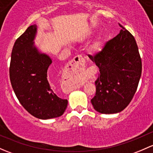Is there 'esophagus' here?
Listing matches in <instances>:
<instances>
[{"instance_id": "34e87169", "label": "esophagus", "mask_w": 153, "mask_h": 153, "mask_svg": "<svg viewBox=\"0 0 153 153\" xmlns=\"http://www.w3.org/2000/svg\"><path fill=\"white\" fill-rule=\"evenodd\" d=\"M85 59L82 57V56H80V55H78V56H75L74 59H73V60L71 62V68L70 69V70L71 71H78L79 70L80 68H82L83 66L85 65ZM76 88V86L74 85L73 87L71 88L70 89L72 90L73 88Z\"/></svg>"}]
</instances>
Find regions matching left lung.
<instances>
[{
  "instance_id": "8db88e82",
  "label": "left lung",
  "mask_w": 153,
  "mask_h": 153,
  "mask_svg": "<svg viewBox=\"0 0 153 153\" xmlns=\"http://www.w3.org/2000/svg\"><path fill=\"white\" fill-rule=\"evenodd\" d=\"M94 56L88 55L100 68L96 80L94 108L104 114L122 111L136 92L141 75V59L131 33L124 26Z\"/></svg>"
}]
</instances>
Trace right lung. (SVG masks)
<instances>
[{"label": "right lung", "instance_id": "1", "mask_svg": "<svg viewBox=\"0 0 153 153\" xmlns=\"http://www.w3.org/2000/svg\"><path fill=\"white\" fill-rule=\"evenodd\" d=\"M37 26L28 27L14 44L11 56L9 77L17 98L31 115L40 119L61 116L68 105L54 93V83L48 73L52 62L47 54L34 45Z\"/></svg>", "mask_w": 153, "mask_h": 153}]
</instances>
